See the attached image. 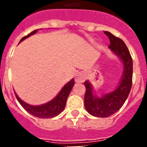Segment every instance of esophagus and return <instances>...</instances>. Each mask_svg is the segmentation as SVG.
<instances>
[{
    "mask_svg": "<svg viewBox=\"0 0 147 147\" xmlns=\"http://www.w3.org/2000/svg\"><path fill=\"white\" fill-rule=\"evenodd\" d=\"M84 80H85V76H84V75H83L82 74H81V73L77 74L76 77H75V80H76V82H82L84 81Z\"/></svg>",
    "mask_w": 147,
    "mask_h": 147,
    "instance_id": "1",
    "label": "esophagus"
}]
</instances>
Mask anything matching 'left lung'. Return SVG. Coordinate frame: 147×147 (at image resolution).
I'll return each mask as SVG.
<instances>
[{"label": "left lung", "mask_w": 147, "mask_h": 147, "mask_svg": "<svg viewBox=\"0 0 147 147\" xmlns=\"http://www.w3.org/2000/svg\"><path fill=\"white\" fill-rule=\"evenodd\" d=\"M110 40L109 45L111 50L123 61L124 71L120 85L112 93L102 98L93 96L92 87L88 81L85 82V107L90 115L106 118L116 113L123 106L129 96L132 84V59L127 45L121 39L108 32H104Z\"/></svg>", "instance_id": "1"}]
</instances>
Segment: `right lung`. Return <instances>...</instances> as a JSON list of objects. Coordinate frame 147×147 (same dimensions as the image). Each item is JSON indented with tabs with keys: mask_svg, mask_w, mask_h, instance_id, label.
<instances>
[{
	"mask_svg": "<svg viewBox=\"0 0 147 147\" xmlns=\"http://www.w3.org/2000/svg\"><path fill=\"white\" fill-rule=\"evenodd\" d=\"M37 32V29L32 32L28 35L23 37L20 40V42L23 41V40H25L27 37H30L31 35L34 34ZM74 85V80L73 79L63 87V88L61 90V91L59 92V94L54 99L51 100V102H48V103L45 104V105H40V106H32V105H28L26 102H23L17 96L16 93H15V94L16 96L18 101L22 105V107L25 109L27 112L29 113L30 114H32V115L36 116V117L41 118V119H50V118L55 117V116L58 115L62 110H64L67 98L69 96L70 92H71Z\"/></svg>",
	"mask_w": 147,
	"mask_h": 147,
	"instance_id": "obj_1",
	"label": "right lung"
}]
</instances>
